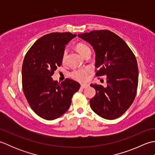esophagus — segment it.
Segmentation results:
<instances>
[{
  "instance_id": "34e87169",
  "label": "esophagus",
  "mask_w": 155,
  "mask_h": 155,
  "mask_svg": "<svg viewBox=\"0 0 155 155\" xmlns=\"http://www.w3.org/2000/svg\"><path fill=\"white\" fill-rule=\"evenodd\" d=\"M88 87V84H82L81 85V88H85L86 87Z\"/></svg>"
}]
</instances>
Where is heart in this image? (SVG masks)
Returning a JSON list of instances; mask_svg holds the SVG:
<instances>
[{"instance_id":"1","label":"heart","mask_w":155,"mask_h":155,"mask_svg":"<svg viewBox=\"0 0 155 155\" xmlns=\"http://www.w3.org/2000/svg\"><path fill=\"white\" fill-rule=\"evenodd\" d=\"M76 48H77V51L79 52V53L83 56L84 57L85 55H86L88 52H91V49L88 47L87 45L83 43H78L76 45ZM67 50H64L63 52V54H62V62H64L66 61V57H67ZM90 68L86 67L81 69H77V70H74L72 72H71V77L74 78V80L80 81V82H83L86 81L88 80V77H89V73H90Z\"/></svg>"}]
</instances>
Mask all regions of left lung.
<instances>
[{
	"label": "left lung",
	"instance_id": "left-lung-1",
	"mask_svg": "<svg viewBox=\"0 0 155 155\" xmlns=\"http://www.w3.org/2000/svg\"><path fill=\"white\" fill-rule=\"evenodd\" d=\"M78 37L93 46L96 76L106 75L107 87L91 84L96 94L90 100L95 113L108 120L122 116L135 98L139 69L135 56L123 39L108 30L93 31Z\"/></svg>",
	"mask_w": 155,
	"mask_h": 155
}]
</instances>
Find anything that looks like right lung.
<instances>
[{
  "instance_id": "1",
  "label": "right lung",
  "mask_w": 155,
  "mask_h": 155,
  "mask_svg": "<svg viewBox=\"0 0 155 155\" xmlns=\"http://www.w3.org/2000/svg\"><path fill=\"white\" fill-rule=\"evenodd\" d=\"M77 37L71 32H52L36 41L26 54L22 68V90L39 117L52 120L62 116L71 104L80 84L70 78L61 83L51 77L62 64L65 45Z\"/></svg>"
}]
</instances>
